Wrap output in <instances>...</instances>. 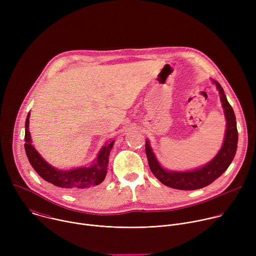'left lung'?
Listing matches in <instances>:
<instances>
[{"instance_id":"1","label":"left lung","mask_w":256,"mask_h":256,"mask_svg":"<svg viewBox=\"0 0 256 256\" xmlns=\"http://www.w3.org/2000/svg\"><path fill=\"white\" fill-rule=\"evenodd\" d=\"M216 88L221 94V101L225 112L227 120V130L223 147L218 153V155L206 166L196 169L194 171L188 172H170L166 171L158 163L154 153L152 152L149 142L146 140V155H147L149 167L154 174V176L162 182L166 186L181 190H194L202 188L212 182H214L218 177H220L230 166L234 159L237 142H238V130L236 126V116L230 103L228 102L225 92L221 85L214 82Z\"/></svg>"}]
</instances>
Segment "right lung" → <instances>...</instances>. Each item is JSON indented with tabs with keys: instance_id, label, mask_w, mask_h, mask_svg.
I'll return each mask as SVG.
<instances>
[{
	"instance_id": "right-lung-1",
	"label": "right lung",
	"mask_w": 256,
	"mask_h": 256,
	"mask_svg": "<svg viewBox=\"0 0 256 256\" xmlns=\"http://www.w3.org/2000/svg\"><path fill=\"white\" fill-rule=\"evenodd\" d=\"M29 126V114L25 122L24 148L28 160L34 170L50 184L66 190L70 192H78L84 188L100 184L107 172L108 158L114 147V140L107 144L98 154L96 162L90 167H83L70 171H60L48 164L31 144Z\"/></svg>"
}]
</instances>
